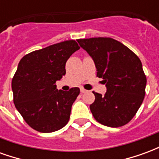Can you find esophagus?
Listing matches in <instances>:
<instances>
[{"label":"esophagus","mask_w":159,"mask_h":159,"mask_svg":"<svg viewBox=\"0 0 159 159\" xmlns=\"http://www.w3.org/2000/svg\"><path fill=\"white\" fill-rule=\"evenodd\" d=\"M81 93H87V92H88V90H86V89H81Z\"/></svg>","instance_id":"1"}]
</instances>
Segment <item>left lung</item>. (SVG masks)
<instances>
[{"mask_svg":"<svg viewBox=\"0 0 159 159\" xmlns=\"http://www.w3.org/2000/svg\"><path fill=\"white\" fill-rule=\"evenodd\" d=\"M103 78L105 95L94 93L90 111L97 122L117 128L129 122L142 104L147 77L140 59L126 46L108 37L77 40Z\"/></svg>","mask_w":159,"mask_h":159,"instance_id":"1","label":"left lung"}]
</instances>
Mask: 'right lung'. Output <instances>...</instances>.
Returning a JSON list of instances; mask_svg holds the SVG:
<instances>
[{"instance_id":"add662e5","label":"right lung","mask_w":159,"mask_h":159,"mask_svg":"<svg viewBox=\"0 0 159 159\" xmlns=\"http://www.w3.org/2000/svg\"><path fill=\"white\" fill-rule=\"evenodd\" d=\"M80 48L70 40L24 56L12 81L13 102L26 123L42 133H51L68 123L80 89H57L56 82L66 75V63Z\"/></svg>"}]
</instances>
